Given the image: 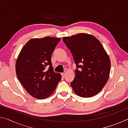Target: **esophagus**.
Wrapping results in <instances>:
<instances>
[{
    "label": "esophagus",
    "instance_id": "1",
    "mask_svg": "<svg viewBox=\"0 0 128 128\" xmlns=\"http://www.w3.org/2000/svg\"><path fill=\"white\" fill-rule=\"evenodd\" d=\"M66 72H64L63 73H62V77H64L65 75H66Z\"/></svg>",
    "mask_w": 128,
    "mask_h": 128
}]
</instances>
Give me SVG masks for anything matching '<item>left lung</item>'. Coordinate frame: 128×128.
I'll use <instances>...</instances> for the list:
<instances>
[{"label": "left lung", "instance_id": "1", "mask_svg": "<svg viewBox=\"0 0 128 128\" xmlns=\"http://www.w3.org/2000/svg\"><path fill=\"white\" fill-rule=\"evenodd\" d=\"M76 64L70 83L77 95L94 96L102 90L110 76L111 61L102 44L94 36L80 33L62 38Z\"/></svg>", "mask_w": 128, "mask_h": 128}]
</instances>
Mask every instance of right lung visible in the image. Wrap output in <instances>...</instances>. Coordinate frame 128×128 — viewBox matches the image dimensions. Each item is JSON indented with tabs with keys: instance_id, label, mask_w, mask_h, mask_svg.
Returning a JSON list of instances; mask_svg holds the SVG:
<instances>
[{
	"instance_id": "obj_1",
	"label": "right lung",
	"mask_w": 128,
	"mask_h": 128,
	"mask_svg": "<svg viewBox=\"0 0 128 128\" xmlns=\"http://www.w3.org/2000/svg\"><path fill=\"white\" fill-rule=\"evenodd\" d=\"M60 40L50 36L32 39L19 54L15 66L17 78L34 98H48L61 80L62 75L54 72L51 62V55Z\"/></svg>"
}]
</instances>
